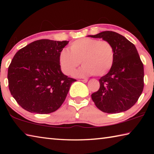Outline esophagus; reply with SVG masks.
Listing matches in <instances>:
<instances>
[{
	"mask_svg": "<svg viewBox=\"0 0 154 154\" xmlns=\"http://www.w3.org/2000/svg\"><path fill=\"white\" fill-rule=\"evenodd\" d=\"M81 81H82V82H84V83L88 82V79H82Z\"/></svg>",
	"mask_w": 154,
	"mask_h": 154,
	"instance_id": "obj_1",
	"label": "esophagus"
}]
</instances>
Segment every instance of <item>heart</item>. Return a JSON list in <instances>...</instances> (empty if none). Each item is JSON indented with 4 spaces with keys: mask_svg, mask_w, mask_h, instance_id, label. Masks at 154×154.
<instances>
[{
    "mask_svg": "<svg viewBox=\"0 0 154 154\" xmlns=\"http://www.w3.org/2000/svg\"><path fill=\"white\" fill-rule=\"evenodd\" d=\"M114 57V48L109 41L85 37L72 42L69 50L62 49L59 61L62 72L66 75L73 73L82 62L83 66L75 72V76L83 77L94 74L100 77L111 69Z\"/></svg>",
    "mask_w": 154,
    "mask_h": 154,
    "instance_id": "b5f03b06",
    "label": "heart"
}]
</instances>
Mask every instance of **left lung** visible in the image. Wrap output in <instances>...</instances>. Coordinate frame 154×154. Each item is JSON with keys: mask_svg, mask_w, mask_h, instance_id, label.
Returning a JSON list of instances; mask_svg holds the SVG:
<instances>
[{"mask_svg": "<svg viewBox=\"0 0 154 154\" xmlns=\"http://www.w3.org/2000/svg\"><path fill=\"white\" fill-rule=\"evenodd\" d=\"M89 36L109 41L115 51L113 66L99 79L100 88L91 95L92 100L96 107L105 113H118L128 110L137 102L144 87L143 64L136 47L113 31Z\"/></svg>", "mask_w": 154, "mask_h": 154, "instance_id": "left-lung-1", "label": "left lung"}]
</instances>
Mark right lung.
Returning a JSON list of instances; mask_svg holds the SVG:
<instances>
[{"mask_svg": "<svg viewBox=\"0 0 154 154\" xmlns=\"http://www.w3.org/2000/svg\"><path fill=\"white\" fill-rule=\"evenodd\" d=\"M69 41L41 39L15 54L8 69L9 88L13 97L30 113L48 114L64 103L76 79L61 71L59 55Z\"/></svg>", "mask_w": 154, "mask_h": 154, "instance_id": "right-lung-1", "label": "right lung"}]
</instances>
